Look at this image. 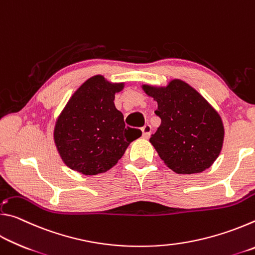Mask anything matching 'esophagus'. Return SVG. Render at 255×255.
<instances>
[{
	"label": "esophagus",
	"mask_w": 255,
	"mask_h": 255,
	"mask_svg": "<svg viewBox=\"0 0 255 255\" xmlns=\"http://www.w3.org/2000/svg\"><path fill=\"white\" fill-rule=\"evenodd\" d=\"M141 132H143L144 138H149L150 132H152V127L149 125H145V126L141 128Z\"/></svg>",
	"instance_id": "esophagus-1"
}]
</instances>
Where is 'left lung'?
<instances>
[{
	"label": "left lung",
	"mask_w": 255,
	"mask_h": 255,
	"mask_svg": "<svg viewBox=\"0 0 255 255\" xmlns=\"http://www.w3.org/2000/svg\"><path fill=\"white\" fill-rule=\"evenodd\" d=\"M157 102L161 126L149 138L159 157L179 174L200 173L221 153L224 126L221 116L195 89L181 80L165 88L143 85Z\"/></svg>",
	"instance_id": "left-lung-1"
}]
</instances>
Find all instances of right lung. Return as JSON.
<instances>
[{
  "label": "right lung",
  "instance_id": "1",
  "mask_svg": "<svg viewBox=\"0 0 255 255\" xmlns=\"http://www.w3.org/2000/svg\"><path fill=\"white\" fill-rule=\"evenodd\" d=\"M124 83H109L101 75L85 81L73 94L55 125L60 157L72 170L96 175L117 164L139 129L126 127L115 107V93Z\"/></svg>",
  "mask_w": 255,
  "mask_h": 255
}]
</instances>
